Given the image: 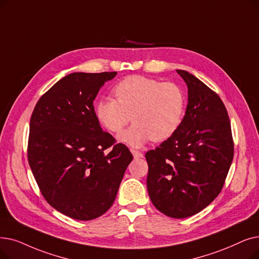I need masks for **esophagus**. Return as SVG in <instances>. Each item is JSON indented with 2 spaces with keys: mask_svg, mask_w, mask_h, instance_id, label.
I'll return each mask as SVG.
<instances>
[{
  "mask_svg": "<svg viewBox=\"0 0 259 259\" xmlns=\"http://www.w3.org/2000/svg\"><path fill=\"white\" fill-rule=\"evenodd\" d=\"M131 152L134 156V159H140V157L143 156V153L141 151H138V150H134V149H131Z\"/></svg>",
  "mask_w": 259,
  "mask_h": 259,
  "instance_id": "esophagus-1",
  "label": "esophagus"
}]
</instances>
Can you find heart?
<instances>
[{"label": "heart", "instance_id": "b5f03b06", "mask_svg": "<svg viewBox=\"0 0 259 259\" xmlns=\"http://www.w3.org/2000/svg\"><path fill=\"white\" fill-rule=\"evenodd\" d=\"M114 99L102 98L94 112L100 125L118 133L127 123L134 122L118 136V141L141 147L148 141H165L181 126L186 108L183 90L174 82L133 75L123 78L113 88Z\"/></svg>", "mask_w": 259, "mask_h": 259}]
</instances>
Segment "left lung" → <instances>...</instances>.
I'll list each match as a JSON object with an SVG mask.
<instances>
[{
  "mask_svg": "<svg viewBox=\"0 0 259 259\" xmlns=\"http://www.w3.org/2000/svg\"><path fill=\"white\" fill-rule=\"evenodd\" d=\"M183 121L172 137L146 153L147 189L164 215L186 218L205 208L223 187L234 155L231 122L220 97L193 74Z\"/></svg>",
  "mask_w": 259,
  "mask_h": 259,
  "instance_id": "8db88e82",
  "label": "left lung"
}]
</instances>
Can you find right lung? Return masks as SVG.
<instances>
[{"label":"right lung","mask_w":259,"mask_h":259,"mask_svg":"<svg viewBox=\"0 0 259 259\" xmlns=\"http://www.w3.org/2000/svg\"><path fill=\"white\" fill-rule=\"evenodd\" d=\"M116 74L64 76L41 96L30 117L32 175L49 204L76 220L95 219L112 206L133 159L125 145L104 132L94 112L100 88Z\"/></svg>","instance_id":"add662e5"}]
</instances>
